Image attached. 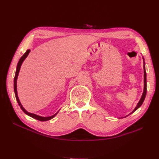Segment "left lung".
<instances>
[{
    "instance_id": "1",
    "label": "left lung",
    "mask_w": 159,
    "mask_h": 159,
    "mask_svg": "<svg viewBox=\"0 0 159 159\" xmlns=\"http://www.w3.org/2000/svg\"><path fill=\"white\" fill-rule=\"evenodd\" d=\"M143 61H144V58H143ZM143 68H144V90H143V95L141 96V99L139 100V103H137L136 107L134 108V109L133 111L129 113L128 115H131V113H134L135 111L139 108L141 106V105L143 104L144 100H145V98L146 97V94H147V74H146V71H145V61H144V66H143ZM128 115H127V116H128ZM127 116H125V117H126Z\"/></svg>"
}]
</instances>
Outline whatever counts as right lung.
<instances>
[{"label":"right lung","instance_id":"obj_1","mask_svg":"<svg viewBox=\"0 0 159 159\" xmlns=\"http://www.w3.org/2000/svg\"><path fill=\"white\" fill-rule=\"evenodd\" d=\"M30 52V50H28L25 53V54H24L21 57L20 59L18 61V63L17 64V67H16V74H15V76H14V93H15V97H16V101L17 102L19 105V106H20V107L21 108V109L24 112H25L26 115H29L30 117L34 118V119H36L37 120H38V121H48V120H50L52 119V118H54L56 115H57V112L56 113H55L54 115H53L52 116H50V117H41V116H39V115H37L36 114H34V113H29L26 110H25V109L24 108L22 107V105L20 102V100H19L18 99V94H17V86H16V82H17V78H18V74H19V71H20V67H21V65L22 64V62L24 61V60H25L26 59V57L28 56V55L29 54V53Z\"/></svg>","mask_w":159,"mask_h":159}]
</instances>
